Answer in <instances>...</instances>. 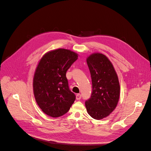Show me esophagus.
<instances>
[{
	"instance_id": "34e87169",
	"label": "esophagus",
	"mask_w": 151,
	"mask_h": 151,
	"mask_svg": "<svg viewBox=\"0 0 151 151\" xmlns=\"http://www.w3.org/2000/svg\"><path fill=\"white\" fill-rule=\"evenodd\" d=\"M81 97H82V96H81V94H76V99L77 100H80Z\"/></svg>"
}]
</instances>
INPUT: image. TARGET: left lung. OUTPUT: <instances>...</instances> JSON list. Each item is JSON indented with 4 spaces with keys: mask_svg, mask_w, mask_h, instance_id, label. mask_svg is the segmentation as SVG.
<instances>
[{
    "mask_svg": "<svg viewBox=\"0 0 151 151\" xmlns=\"http://www.w3.org/2000/svg\"><path fill=\"white\" fill-rule=\"evenodd\" d=\"M92 82L91 97L85 104L94 119L107 117L116 108L120 96V85L113 64L104 55L93 53L87 59Z\"/></svg>",
    "mask_w": 151,
    "mask_h": 151,
    "instance_id": "obj_1",
    "label": "left lung"
}]
</instances>
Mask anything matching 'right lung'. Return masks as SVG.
Instances as JSON below:
<instances>
[{"mask_svg": "<svg viewBox=\"0 0 151 151\" xmlns=\"http://www.w3.org/2000/svg\"><path fill=\"white\" fill-rule=\"evenodd\" d=\"M77 53L67 49L50 51L40 60L34 74L35 101L47 115L60 117L68 112L75 99L68 87L66 72L77 60Z\"/></svg>", "mask_w": 151, "mask_h": 151, "instance_id": "obj_1", "label": "right lung"}]
</instances>
